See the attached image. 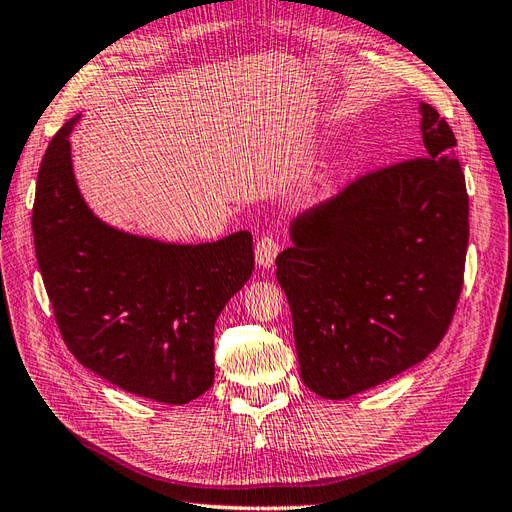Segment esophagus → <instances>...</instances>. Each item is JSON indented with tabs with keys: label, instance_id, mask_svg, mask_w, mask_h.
I'll list each match as a JSON object with an SVG mask.
<instances>
[{
	"label": "esophagus",
	"instance_id": "1",
	"mask_svg": "<svg viewBox=\"0 0 512 512\" xmlns=\"http://www.w3.org/2000/svg\"><path fill=\"white\" fill-rule=\"evenodd\" d=\"M276 255H279V240H276L274 236H270V233H266V236H261L257 240V246H255L257 264L261 268H270L274 264Z\"/></svg>",
	"mask_w": 512,
	"mask_h": 512
}]
</instances>
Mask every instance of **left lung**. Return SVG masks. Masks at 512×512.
<instances>
[{
    "label": "left lung",
    "instance_id": "obj_1",
    "mask_svg": "<svg viewBox=\"0 0 512 512\" xmlns=\"http://www.w3.org/2000/svg\"><path fill=\"white\" fill-rule=\"evenodd\" d=\"M425 156L360 175L291 223L276 257L300 375L347 399L425 360L463 289L470 223L457 139L420 105Z\"/></svg>",
    "mask_w": 512,
    "mask_h": 512
}]
</instances>
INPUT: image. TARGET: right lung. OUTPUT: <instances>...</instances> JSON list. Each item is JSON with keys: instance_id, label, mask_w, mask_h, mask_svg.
Here are the masks:
<instances>
[{"instance_id": "1", "label": "right lung", "mask_w": 512, "mask_h": 512, "mask_svg": "<svg viewBox=\"0 0 512 512\" xmlns=\"http://www.w3.org/2000/svg\"><path fill=\"white\" fill-rule=\"evenodd\" d=\"M77 120L49 143L32 214L57 328L72 356L107 382L184 405L214 382V324L251 279L253 236L165 244L98 221L72 173L68 135Z\"/></svg>"}]
</instances>
